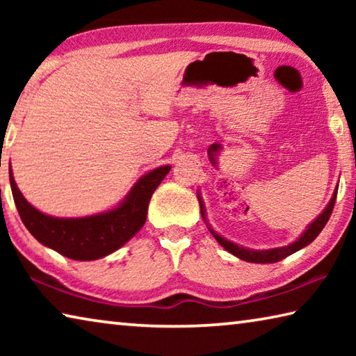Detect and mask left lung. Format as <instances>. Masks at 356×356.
<instances>
[{
	"instance_id": "8db88e82",
	"label": "left lung",
	"mask_w": 356,
	"mask_h": 356,
	"mask_svg": "<svg viewBox=\"0 0 356 356\" xmlns=\"http://www.w3.org/2000/svg\"><path fill=\"white\" fill-rule=\"evenodd\" d=\"M336 195H337V190H334L333 196H331L330 202L327 204V207L322 210V213H318L317 218L309 222L306 229L303 231V234L295 240V242L289 243L287 246H280V248H272V250H251V248H246V246L242 245H237L231 242V240L225 238L222 236H220L218 232H215L210 225L207 222V215H206V206H204V201L201 195H197V201H200V207H201V215L204 221L207 222V227L209 231L212 232V236L215 237L216 242H218L222 248H225L227 252H231L238 259H242V261L246 262H252V264H273V262H280L282 259L293 254V252H297L298 250L305 248V246H308L311 242H314L316 237L321 234L322 229L327 225V221L330 220V215L333 212V207H334V202H336Z\"/></svg>"
}]
</instances>
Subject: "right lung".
I'll list each match as a JSON object with an SVG mask.
<instances>
[{
  "mask_svg": "<svg viewBox=\"0 0 356 356\" xmlns=\"http://www.w3.org/2000/svg\"><path fill=\"white\" fill-rule=\"evenodd\" d=\"M170 171V165L155 168L136 180L118 206L78 218H59L40 212L22 195L12 170L9 180L23 225L39 243L74 261H97L118 251L144 226L150 197Z\"/></svg>",
  "mask_w": 356,
  "mask_h": 356,
  "instance_id": "add662e5",
  "label": "right lung"
}]
</instances>
